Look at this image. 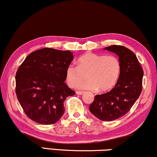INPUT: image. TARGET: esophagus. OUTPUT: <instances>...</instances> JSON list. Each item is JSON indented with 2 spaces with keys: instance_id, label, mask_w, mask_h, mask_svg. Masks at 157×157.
<instances>
[{
  "instance_id": "obj_1",
  "label": "esophagus",
  "mask_w": 157,
  "mask_h": 157,
  "mask_svg": "<svg viewBox=\"0 0 157 157\" xmlns=\"http://www.w3.org/2000/svg\"><path fill=\"white\" fill-rule=\"evenodd\" d=\"M83 91H76V94H77V95H82V94H83Z\"/></svg>"
}]
</instances>
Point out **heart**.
<instances>
[{"label":"heart","mask_w":157,"mask_h":157,"mask_svg":"<svg viewBox=\"0 0 157 157\" xmlns=\"http://www.w3.org/2000/svg\"><path fill=\"white\" fill-rule=\"evenodd\" d=\"M78 66L69 64L66 69V79L68 85L81 90L105 91L112 88L119 78L120 62L115 56H104L94 53H86L77 61Z\"/></svg>","instance_id":"heart-1"}]
</instances>
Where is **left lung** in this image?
I'll return each mask as SVG.
<instances>
[{
    "mask_svg": "<svg viewBox=\"0 0 157 157\" xmlns=\"http://www.w3.org/2000/svg\"><path fill=\"white\" fill-rule=\"evenodd\" d=\"M103 49L118 56L121 66L120 76L112 90L95 95L89 110L99 120L113 121L128 113L140 97L144 71L130 49L120 45H112Z\"/></svg>",
    "mask_w": 157,
    "mask_h": 157,
    "instance_id": "8db88e82",
    "label": "left lung"
}]
</instances>
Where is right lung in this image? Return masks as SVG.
Here are the masks:
<instances>
[{"mask_svg":"<svg viewBox=\"0 0 157 157\" xmlns=\"http://www.w3.org/2000/svg\"><path fill=\"white\" fill-rule=\"evenodd\" d=\"M73 59L70 51L44 48L32 52L20 65L15 76L17 98L33 121L52 124L62 117L63 102L75 94L64 83Z\"/></svg>","mask_w":157,"mask_h":157,"instance_id":"obj_1","label":"right lung"}]
</instances>
